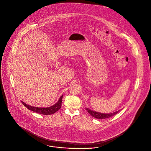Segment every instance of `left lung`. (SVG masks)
<instances>
[{"label":"left lung","instance_id":"left-lung-1","mask_svg":"<svg viewBox=\"0 0 151 151\" xmlns=\"http://www.w3.org/2000/svg\"><path fill=\"white\" fill-rule=\"evenodd\" d=\"M86 110L87 111V112L93 117L96 118L97 119H106V118H110L114 115H116L117 114L119 111H116V112L112 113H109V114H104V113H99V112H96V111H94L91 110H90L88 108H86Z\"/></svg>","mask_w":151,"mask_h":151}]
</instances>
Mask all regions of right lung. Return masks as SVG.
<instances>
[{
  "label": "right lung",
  "instance_id": "right-lung-1",
  "mask_svg": "<svg viewBox=\"0 0 151 151\" xmlns=\"http://www.w3.org/2000/svg\"><path fill=\"white\" fill-rule=\"evenodd\" d=\"M62 99H63V95L61 96V97L60 98L58 102L56 104H55L54 105L50 106V107H45V108L37 107L31 106L30 105L26 104L25 103H24L22 101V103L29 110H30L31 111H33L34 112L39 113V114H41L42 115H46L47 116V115H50V114H54L55 113H56V111H58V110L61 107Z\"/></svg>",
  "mask_w": 151,
  "mask_h": 151
}]
</instances>
